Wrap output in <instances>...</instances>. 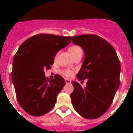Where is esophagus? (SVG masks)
Segmentation results:
<instances>
[{"label": "esophagus", "mask_w": 133, "mask_h": 133, "mask_svg": "<svg viewBox=\"0 0 133 133\" xmlns=\"http://www.w3.org/2000/svg\"><path fill=\"white\" fill-rule=\"evenodd\" d=\"M65 83L66 84H70V83H71V81L69 79H65Z\"/></svg>", "instance_id": "obj_1"}]
</instances>
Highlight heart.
<instances>
[{
	"label": "heart",
	"mask_w": 133,
	"mask_h": 133,
	"mask_svg": "<svg viewBox=\"0 0 133 133\" xmlns=\"http://www.w3.org/2000/svg\"><path fill=\"white\" fill-rule=\"evenodd\" d=\"M69 51L70 53V55H72V56H74L75 55H77L78 52L82 51V49H81L78 46L75 45L70 46L69 49ZM62 73H63V75H64L65 77H70L73 75V71H72V70H70V69H65V70H63V71H62Z\"/></svg>",
	"instance_id": "heart-1"
}]
</instances>
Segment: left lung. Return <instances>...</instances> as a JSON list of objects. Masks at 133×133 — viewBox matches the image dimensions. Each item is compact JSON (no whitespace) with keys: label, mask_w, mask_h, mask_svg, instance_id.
Returning <instances> with one entry per match:
<instances>
[{"label":"left lung","mask_w":133,"mask_h":133,"mask_svg":"<svg viewBox=\"0 0 133 133\" xmlns=\"http://www.w3.org/2000/svg\"><path fill=\"white\" fill-rule=\"evenodd\" d=\"M71 39L84 52V61L77 78L81 82L87 80L84 88L72 81L71 103L81 116L95 119L109 109L119 87L120 61L113 46L101 36L81 35Z\"/></svg>","instance_id":"1"}]
</instances>
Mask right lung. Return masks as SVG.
Segmentation results:
<instances>
[{"mask_svg": "<svg viewBox=\"0 0 133 133\" xmlns=\"http://www.w3.org/2000/svg\"><path fill=\"white\" fill-rule=\"evenodd\" d=\"M70 43V36L38 34L18 48L13 58L11 78L17 101L29 115L42 116L55 105L65 81L58 75L48 80L44 70L50 69L56 54Z\"/></svg>", "mask_w": 133, "mask_h": 133, "instance_id": "right-lung-1", "label": "right lung"}]
</instances>
